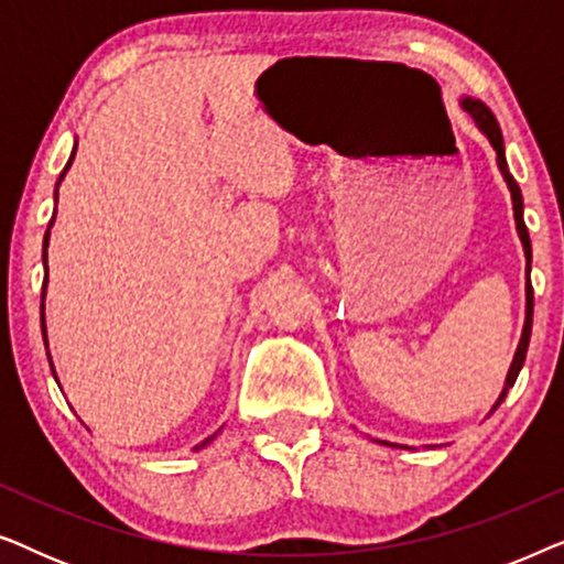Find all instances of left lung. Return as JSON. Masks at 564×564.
Listing matches in <instances>:
<instances>
[{
	"label": "left lung",
	"instance_id": "1",
	"mask_svg": "<svg viewBox=\"0 0 564 564\" xmlns=\"http://www.w3.org/2000/svg\"><path fill=\"white\" fill-rule=\"evenodd\" d=\"M465 110L473 115L477 126L485 135H488V141L492 143V149L498 153V166L500 172H503V180L508 184V189H511V199H513V215H516V228H519V236H521V243H523V251H527V259L531 261V241H529V230H527V223H523V199H521V189L516 180L508 172V164H506V153H503V135H500V128L496 118H492V112L485 107L482 102H477V99H465ZM531 315H534V290H531V282L527 284V323H523V334H521V341H519V349H516V357H513V365L508 369V377H506V390L513 388L516 377H519L521 367H523V359H527V349H529V338H531ZM506 390L503 395L506 398Z\"/></svg>",
	"mask_w": 564,
	"mask_h": 564
}]
</instances>
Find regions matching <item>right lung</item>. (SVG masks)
<instances>
[{
    "label": "right lung",
    "instance_id": "obj_1",
    "mask_svg": "<svg viewBox=\"0 0 564 564\" xmlns=\"http://www.w3.org/2000/svg\"><path fill=\"white\" fill-rule=\"evenodd\" d=\"M72 159H74V156H72ZM72 159H68V164H66V169H68V166H72ZM66 169H64V174H66ZM64 174H61V180H64ZM61 180H58V182H61ZM43 246H48V234H45V243H43ZM45 274H48V269H45ZM43 284H45V282H43ZM43 330H45V328H43Z\"/></svg>",
    "mask_w": 564,
    "mask_h": 564
}]
</instances>
